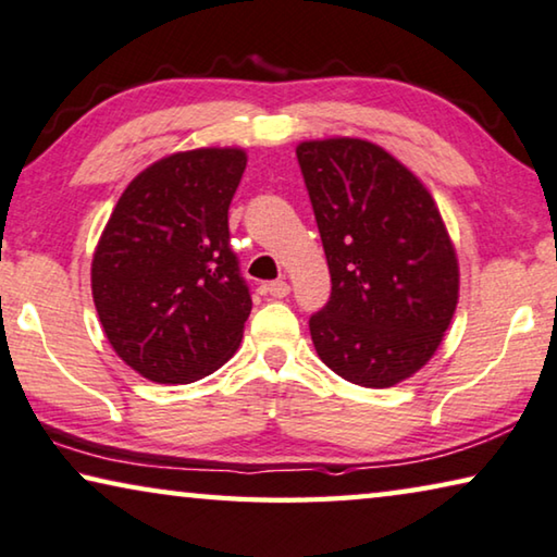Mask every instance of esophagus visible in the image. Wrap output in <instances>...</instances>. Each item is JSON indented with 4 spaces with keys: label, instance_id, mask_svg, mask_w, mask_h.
<instances>
[{
    "label": "esophagus",
    "instance_id": "34e87169",
    "mask_svg": "<svg viewBox=\"0 0 557 557\" xmlns=\"http://www.w3.org/2000/svg\"><path fill=\"white\" fill-rule=\"evenodd\" d=\"M264 289H268V293H270L272 297H277V300H282V297H287V295H289V285H287L285 280H275V282H270V285L264 287Z\"/></svg>",
    "mask_w": 557,
    "mask_h": 557
}]
</instances>
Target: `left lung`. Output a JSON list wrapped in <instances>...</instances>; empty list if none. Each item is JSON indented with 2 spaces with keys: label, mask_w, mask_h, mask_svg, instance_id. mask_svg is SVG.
Wrapping results in <instances>:
<instances>
[{
  "label": "left lung",
  "mask_w": 557,
  "mask_h": 557,
  "mask_svg": "<svg viewBox=\"0 0 557 557\" xmlns=\"http://www.w3.org/2000/svg\"><path fill=\"white\" fill-rule=\"evenodd\" d=\"M332 293L310 318L320 360L347 383L389 387L433 358L458 305V257L435 199L364 139L297 147Z\"/></svg>",
  "instance_id": "8db88e82"
}]
</instances>
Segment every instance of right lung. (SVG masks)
I'll return each instance as SVG.
<instances>
[{
    "label": "right lung",
    "mask_w": 557,
    "mask_h": 557,
    "mask_svg": "<svg viewBox=\"0 0 557 557\" xmlns=\"http://www.w3.org/2000/svg\"><path fill=\"white\" fill-rule=\"evenodd\" d=\"M245 164L243 149L164 157L129 182L99 237V322L114 352L152 383L202 380L243 339L252 297L227 210Z\"/></svg>",
    "instance_id": "1"
}]
</instances>
